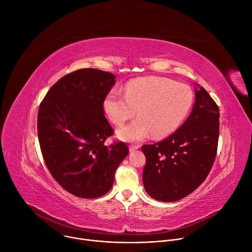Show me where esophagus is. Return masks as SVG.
I'll return each instance as SVG.
<instances>
[{"mask_svg": "<svg viewBox=\"0 0 252 252\" xmlns=\"http://www.w3.org/2000/svg\"><path fill=\"white\" fill-rule=\"evenodd\" d=\"M138 149H139V146H135V145H130L129 146V152H134Z\"/></svg>", "mask_w": 252, "mask_h": 252, "instance_id": "obj_1", "label": "esophagus"}]
</instances>
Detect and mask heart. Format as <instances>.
Returning a JSON list of instances; mask_svg holds the SVG:
<instances>
[{
	"label": "heart",
	"instance_id": "obj_1",
	"mask_svg": "<svg viewBox=\"0 0 252 252\" xmlns=\"http://www.w3.org/2000/svg\"><path fill=\"white\" fill-rule=\"evenodd\" d=\"M193 92L186 84L161 77H143L129 81L125 94L113 88L103 97L105 116L116 126L124 125L136 114L138 118L119 130L125 140H141L153 133L162 137L184 122L193 103Z\"/></svg>",
	"mask_w": 252,
	"mask_h": 252
}]
</instances>
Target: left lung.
<instances>
[{
	"instance_id": "obj_1",
	"label": "left lung",
	"mask_w": 252,
	"mask_h": 252,
	"mask_svg": "<svg viewBox=\"0 0 252 252\" xmlns=\"http://www.w3.org/2000/svg\"><path fill=\"white\" fill-rule=\"evenodd\" d=\"M219 136V105L200 87L185 124L165 139L141 147L147 158L142 182L150 196L169 202L194 191L213 165Z\"/></svg>"
}]
</instances>
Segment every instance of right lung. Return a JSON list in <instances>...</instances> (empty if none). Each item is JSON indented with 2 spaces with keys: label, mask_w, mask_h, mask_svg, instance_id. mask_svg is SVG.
Segmentation results:
<instances>
[{
  "label": "right lung",
  "mask_w": 252,
  "mask_h": 252,
  "mask_svg": "<svg viewBox=\"0 0 252 252\" xmlns=\"http://www.w3.org/2000/svg\"><path fill=\"white\" fill-rule=\"evenodd\" d=\"M115 79L100 69H78L60 79L40 104L38 136L46 165L55 181L78 197L96 198L109 191L128 154L123 141L104 145L114 129L102 100Z\"/></svg>",
  "instance_id": "1"
}]
</instances>
